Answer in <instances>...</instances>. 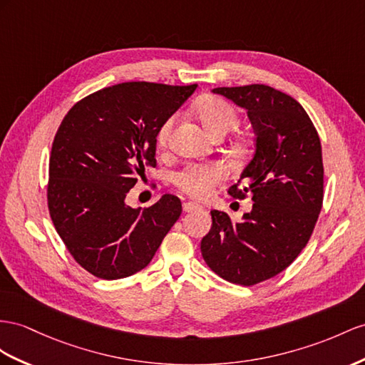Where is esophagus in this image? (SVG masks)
<instances>
[{
	"instance_id": "obj_1",
	"label": "esophagus",
	"mask_w": 365,
	"mask_h": 365,
	"mask_svg": "<svg viewBox=\"0 0 365 365\" xmlns=\"http://www.w3.org/2000/svg\"><path fill=\"white\" fill-rule=\"evenodd\" d=\"M183 211L185 212H192V211H195V210H200L202 207L199 203H195V202H183Z\"/></svg>"
}]
</instances>
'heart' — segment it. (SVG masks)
Wrapping results in <instances>:
<instances>
[{"mask_svg":"<svg viewBox=\"0 0 365 365\" xmlns=\"http://www.w3.org/2000/svg\"><path fill=\"white\" fill-rule=\"evenodd\" d=\"M197 117L203 128L211 135L227 134L230 129L236 126L239 121L237 110L232 108L228 101L219 97H207L197 105ZM175 125V117H170L157 130V143L165 145L168 142L171 130ZM227 170L225 166L210 162V163H191L180 173L174 175V182L182 191L192 195V197L203 199L216 188V186L225 180Z\"/></svg>","mask_w":365,"mask_h":365,"instance_id":"b5f03b06","label":"heart"}]
</instances>
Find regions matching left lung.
Wrapping results in <instances>:
<instances>
[{
	"mask_svg": "<svg viewBox=\"0 0 365 365\" xmlns=\"http://www.w3.org/2000/svg\"><path fill=\"white\" fill-rule=\"evenodd\" d=\"M212 92L247 109L255 128V155L228 190L235 199L250 192L255 203L236 223L227 212L212 210L200 250L214 273L250 287L284 272L312 237L324 199L321 140L305 109L274 88L248 85Z\"/></svg>",
	"mask_w": 365,
	"mask_h": 365,
	"instance_id": "left-lung-1",
	"label": "left lung"
}]
</instances>
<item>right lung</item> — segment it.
Returning <instances> with one entry per match:
<instances>
[{
  "label": "right lung",
  "instance_id": "add662e5",
  "mask_svg": "<svg viewBox=\"0 0 365 365\" xmlns=\"http://www.w3.org/2000/svg\"><path fill=\"white\" fill-rule=\"evenodd\" d=\"M197 85L128 81L76 103L55 134L48 207L72 257L96 277L115 280L143 269L180 217L173 194L130 208L126 194L155 166L157 130Z\"/></svg>",
  "mask_w": 365,
  "mask_h": 365
}]
</instances>
